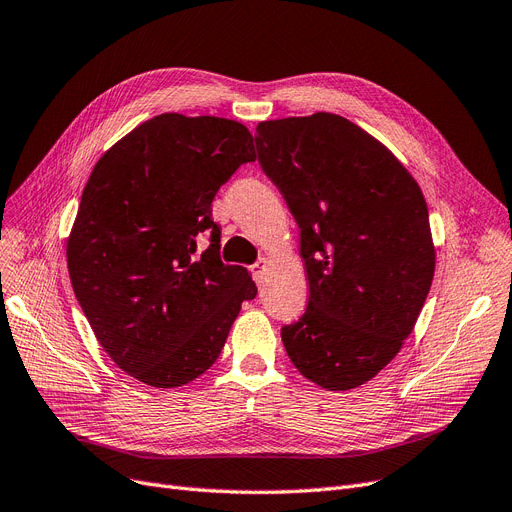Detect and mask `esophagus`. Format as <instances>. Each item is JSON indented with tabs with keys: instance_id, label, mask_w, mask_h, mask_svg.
<instances>
[{
	"instance_id": "obj_1",
	"label": "esophagus",
	"mask_w": 512,
	"mask_h": 512,
	"mask_svg": "<svg viewBox=\"0 0 512 512\" xmlns=\"http://www.w3.org/2000/svg\"><path fill=\"white\" fill-rule=\"evenodd\" d=\"M268 263H270V261H268L266 257H263V259H259V261L255 263V266L251 268V270H253V276H255L257 280H259V278L263 276V270H266V268H268Z\"/></svg>"
}]
</instances>
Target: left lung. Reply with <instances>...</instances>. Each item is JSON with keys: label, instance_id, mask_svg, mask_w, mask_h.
Returning a JSON list of instances; mask_svg holds the SVG:
<instances>
[{"label": "left lung", "instance_id": "8db88e82", "mask_svg": "<svg viewBox=\"0 0 512 512\" xmlns=\"http://www.w3.org/2000/svg\"><path fill=\"white\" fill-rule=\"evenodd\" d=\"M255 143L299 225L310 285L282 344L316 386H363L399 354L432 285L422 189L384 143L335 113L259 122Z\"/></svg>", "mask_w": 512, "mask_h": 512}]
</instances>
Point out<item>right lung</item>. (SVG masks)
<instances>
[{
	"label": "right lung",
	"instance_id": "obj_1",
	"mask_svg": "<svg viewBox=\"0 0 512 512\" xmlns=\"http://www.w3.org/2000/svg\"><path fill=\"white\" fill-rule=\"evenodd\" d=\"M255 158L240 122L160 113L94 164L67 238L69 278L97 342L135 380H196L257 295L249 270L219 259L211 211L219 187Z\"/></svg>",
	"mask_w": 512,
	"mask_h": 512
}]
</instances>
